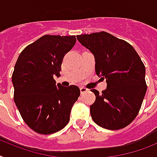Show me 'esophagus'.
<instances>
[{"label": "esophagus", "instance_id": "34e87169", "mask_svg": "<svg viewBox=\"0 0 157 157\" xmlns=\"http://www.w3.org/2000/svg\"><path fill=\"white\" fill-rule=\"evenodd\" d=\"M88 91V89L86 87H84V86H82V87H80V92H81V94H84V93H86Z\"/></svg>", "mask_w": 157, "mask_h": 157}]
</instances>
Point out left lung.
I'll list each match as a JSON object with an SVG mask.
<instances>
[{"label": "left lung", "mask_w": 157, "mask_h": 157, "mask_svg": "<svg viewBox=\"0 0 157 157\" xmlns=\"http://www.w3.org/2000/svg\"><path fill=\"white\" fill-rule=\"evenodd\" d=\"M77 39L92 53L96 75L107 82L102 94L90 90L96 97L90 106L92 120L109 130L125 128L139 113L147 90L143 62L128 42L104 31Z\"/></svg>", "instance_id": "obj_1"}]
</instances>
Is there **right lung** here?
Listing matches in <instances>:
<instances>
[{
    "label": "right lung",
    "instance_id": "right-lung-1",
    "mask_svg": "<svg viewBox=\"0 0 157 157\" xmlns=\"http://www.w3.org/2000/svg\"><path fill=\"white\" fill-rule=\"evenodd\" d=\"M75 36L44 35L25 48L12 75L14 102L25 124L37 133L49 135L70 121L79 88L56 85L65 54L73 48Z\"/></svg>",
    "mask_w": 157,
    "mask_h": 157
}]
</instances>
